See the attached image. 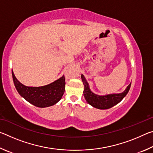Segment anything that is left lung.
<instances>
[{"label":"left lung","instance_id":"1","mask_svg":"<svg viewBox=\"0 0 153 153\" xmlns=\"http://www.w3.org/2000/svg\"><path fill=\"white\" fill-rule=\"evenodd\" d=\"M82 79L84 86V96L85 99L92 107L99 108V109H107V108H111L113 106L117 105L128 94L131 86V84H129L125 91L122 93H120V94L98 96L90 91L88 84V82H86V79H85L83 75H82Z\"/></svg>","mask_w":153,"mask_h":153}]
</instances>
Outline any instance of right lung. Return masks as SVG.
<instances>
[{
  "label": "right lung",
  "instance_id": "1",
  "mask_svg": "<svg viewBox=\"0 0 153 153\" xmlns=\"http://www.w3.org/2000/svg\"><path fill=\"white\" fill-rule=\"evenodd\" d=\"M13 79L19 94L27 101L38 107H47L60 100L65 92V79L63 76L51 84L41 87L25 86L15 77L12 71Z\"/></svg>",
  "mask_w": 153,
  "mask_h": 153
}]
</instances>
